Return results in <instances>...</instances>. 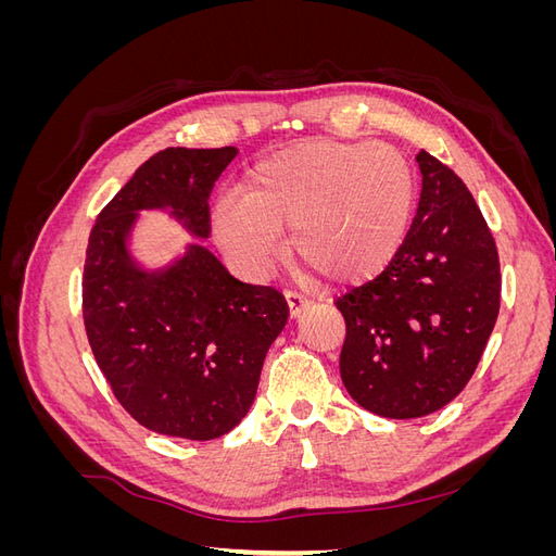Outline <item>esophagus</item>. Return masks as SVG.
Here are the masks:
<instances>
[{
    "mask_svg": "<svg viewBox=\"0 0 556 556\" xmlns=\"http://www.w3.org/2000/svg\"><path fill=\"white\" fill-rule=\"evenodd\" d=\"M285 299H288V308H290V317L292 319L299 317L301 313H304L311 306V301L306 296L294 294V292H288V294H285Z\"/></svg>",
    "mask_w": 556,
    "mask_h": 556,
    "instance_id": "1",
    "label": "esophagus"
}]
</instances>
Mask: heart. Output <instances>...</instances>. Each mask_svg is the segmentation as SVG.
Wrapping results in <instances>:
<instances>
[{"mask_svg": "<svg viewBox=\"0 0 556 556\" xmlns=\"http://www.w3.org/2000/svg\"><path fill=\"white\" fill-rule=\"evenodd\" d=\"M415 174L392 146L315 139L264 157L245 197L217 201L215 241L248 274L292 245L301 264L336 285L380 276L396 257L415 211Z\"/></svg>", "mask_w": 556, "mask_h": 556, "instance_id": "heart-1", "label": "heart"}]
</instances>
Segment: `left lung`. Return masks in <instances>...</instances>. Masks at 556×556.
<instances>
[{"label": "left lung", "instance_id": "obj_1", "mask_svg": "<svg viewBox=\"0 0 556 556\" xmlns=\"http://www.w3.org/2000/svg\"><path fill=\"white\" fill-rule=\"evenodd\" d=\"M415 160L422 194L406 241L378 278L336 301L345 390L392 419L441 410L464 390L501 304L498 252L473 194L427 150Z\"/></svg>", "mask_w": 556, "mask_h": 556}]
</instances>
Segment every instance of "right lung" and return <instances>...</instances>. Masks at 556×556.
<instances>
[{"instance_id": "add662e5", "label": "right lung", "mask_w": 556, "mask_h": 556, "mask_svg": "<svg viewBox=\"0 0 556 556\" xmlns=\"http://www.w3.org/2000/svg\"><path fill=\"white\" fill-rule=\"evenodd\" d=\"M237 153L160 150L97 215L88 241L83 319L92 355L121 406L176 439L211 441L241 422L290 308L278 290L229 276L204 245L148 271L127 243L139 213L153 208L208 239V197Z\"/></svg>"}]
</instances>
